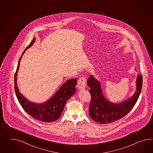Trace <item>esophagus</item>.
I'll return each mask as SVG.
<instances>
[{
	"label": "esophagus",
	"mask_w": 153,
	"mask_h": 153,
	"mask_svg": "<svg viewBox=\"0 0 153 153\" xmlns=\"http://www.w3.org/2000/svg\"><path fill=\"white\" fill-rule=\"evenodd\" d=\"M86 78L84 77H80L77 83V87L79 90H83L86 86Z\"/></svg>",
	"instance_id": "34e87169"
}]
</instances>
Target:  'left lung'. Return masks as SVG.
Instances as JSON below:
<instances>
[{"label":"left lung","instance_id":"8db88e82","mask_svg":"<svg viewBox=\"0 0 153 153\" xmlns=\"http://www.w3.org/2000/svg\"><path fill=\"white\" fill-rule=\"evenodd\" d=\"M137 91L132 97L121 103L114 104L107 101L102 92L100 83L93 76H90L87 82L90 87L91 100L89 114L93 120L99 124L112 123L126 116L134 107L141 92L143 84L142 75L138 74Z\"/></svg>","mask_w":153,"mask_h":153}]
</instances>
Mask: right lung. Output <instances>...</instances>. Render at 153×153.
<instances>
[{"mask_svg":"<svg viewBox=\"0 0 153 153\" xmlns=\"http://www.w3.org/2000/svg\"><path fill=\"white\" fill-rule=\"evenodd\" d=\"M35 39L31 42L29 45L22 52V55L27 49L34 44ZM22 56L19 59L16 71L14 77V88L15 93L19 103L25 111L30 116L37 120L43 122H52L59 119L63 112L66 103L70 97L76 93V85L77 81V78L67 80L65 84L60 87L51 99L42 104H35L28 101L19 92L17 86V73L19 70L20 61Z\"/></svg>","mask_w":153,"mask_h":153,"instance_id":"1","label":"right lung"}]
</instances>
